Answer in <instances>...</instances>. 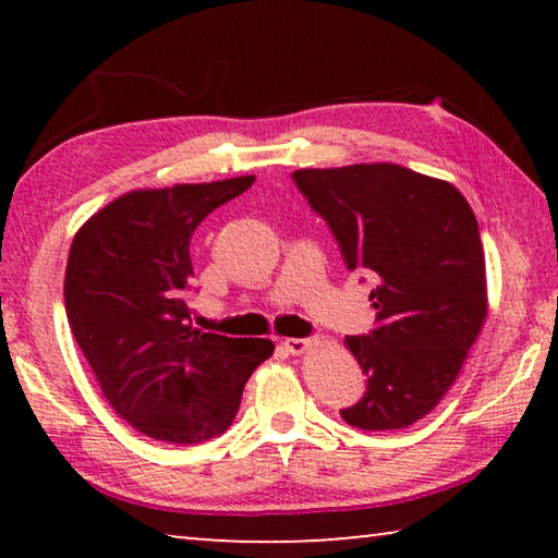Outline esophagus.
<instances>
[{"label":"esophagus","mask_w":558,"mask_h":558,"mask_svg":"<svg viewBox=\"0 0 558 558\" xmlns=\"http://www.w3.org/2000/svg\"><path fill=\"white\" fill-rule=\"evenodd\" d=\"M282 347H286V352H290V354H305L307 349L313 347V339L288 337V339H282Z\"/></svg>","instance_id":"34e87169"}]
</instances>
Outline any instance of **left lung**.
Instances as JSON below:
<instances>
[{
  "label": "left lung",
  "instance_id": "8db88e82",
  "mask_svg": "<svg viewBox=\"0 0 558 558\" xmlns=\"http://www.w3.org/2000/svg\"><path fill=\"white\" fill-rule=\"evenodd\" d=\"M292 179L347 268L376 282V329L344 339L366 391L339 413L362 430L411 426L442 401L485 325L475 214L450 182L391 162L298 169Z\"/></svg>",
  "mask_w": 558,
  "mask_h": 558
}]
</instances>
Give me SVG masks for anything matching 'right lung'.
Masks as SVG:
<instances>
[{
    "mask_svg": "<svg viewBox=\"0 0 558 558\" xmlns=\"http://www.w3.org/2000/svg\"><path fill=\"white\" fill-rule=\"evenodd\" d=\"M256 177L135 189L102 206L71 243L63 298L71 332L108 403L165 442H204L231 426L270 339H233L189 323V243L206 216Z\"/></svg>",
    "mask_w": 558,
    "mask_h": 558,
    "instance_id": "right-lung-1",
    "label": "right lung"
}]
</instances>
